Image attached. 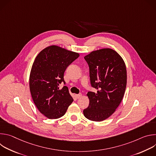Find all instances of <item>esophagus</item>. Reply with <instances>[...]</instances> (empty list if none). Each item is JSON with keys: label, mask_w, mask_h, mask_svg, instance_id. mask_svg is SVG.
Returning <instances> with one entry per match:
<instances>
[{"label": "esophagus", "mask_w": 156, "mask_h": 156, "mask_svg": "<svg viewBox=\"0 0 156 156\" xmlns=\"http://www.w3.org/2000/svg\"><path fill=\"white\" fill-rule=\"evenodd\" d=\"M82 96V94H75V97L77 98V99H80V98H81Z\"/></svg>", "instance_id": "1"}]
</instances>
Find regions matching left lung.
Segmentation results:
<instances>
[{
    "label": "left lung",
    "instance_id": "obj_1",
    "mask_svg": "<svg viewBox=\"0 0 156 156\" xmlns=\"http://www.w3.org/2000/svg\"><path fill=\"white\" fill-rule=\"evenodd\" d=\"M90 67L91 86L96 93L87 92L90 100L83 114L88 120L103 121L112 115L122 102L126 86V69L122 57L114 50L104 48L84 56Z\"/></svg>",
    "mask_w": 156,
    "mask_h": 156
}]
</instances>
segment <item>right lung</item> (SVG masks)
<instances>
[{
  "instance_id": "right-lung-1",
  "label": "right lung",
  "mask_w": 156,
  "mask_h": 156,
  "mask_svg": "<svg viewBox=\"0 0 156 156\" xmlns=\"http://www.w3.org/2000/svg\"><path fill=\"white\" fill-rule=\"evenodd\" d=\"M80 54L58 46L42 50L33 63L30 75V90L33 101L39 112L49 119L65 115L73 99L69 88L59 85L64 72Z\"/></svg>"
}]
</instances>
